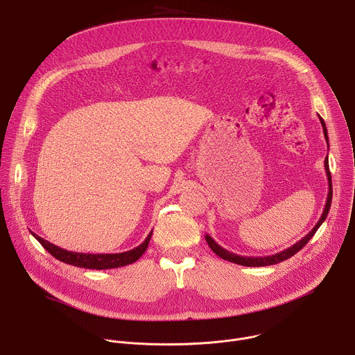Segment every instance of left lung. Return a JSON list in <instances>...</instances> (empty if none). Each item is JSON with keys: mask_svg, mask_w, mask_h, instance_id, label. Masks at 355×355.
<instances>
[{"mask_svg": "<svg viewBox=\"0 0 355 355\" xmlns=\"http://www.w3.org/2000/svg\"><path fill=\"white\" fill-rule=\"evenodd\" d=\"M319 119H320V123H322V128H323V133H324V139H326V143H327V147H329V136H327V128H326V123L322 119V116L319 115ZM324 170H326V175H327V182H329V193H327V199H326V205H324V209H323V214L320 216V219L318 220V223L315 225V227L303 237L302 240H299L297 243H295L293 245H291L289 248L286 250H282L279 252H277V254H272V256H264V257H244V256H239V254H234V252L232 251H227L226 248H223L222 245H219L209 234L205 236V240L208 241L209 247L212 248V251L215 252V254H218L220 259L226 260V261H230V263H234V264H239V266H244V267H266V266H274V264H278L281 261H285L288 259H291L293 254H296V252L302 248L305 247L308 244V241L315 236V233L318 232V229L322 226V223L326 220L327 215H329V211H330V205H331V198H333V185H331V174H330V168H329V159L326 157L324 160Z\"/></svg>", "mask_w": 355, "mask_h": 355, "instance_id": "8db88e82", "label": "left lung"}]
</instances>
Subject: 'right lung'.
I'll return each instance as SVG.
<instances>
[{
    "instance_id": "1",
    "label": "right lung",
    "mask_w": 355,
    "mask_h": 355,
    "mask_svg": "<svg viewBox=\"0 0 355 355\" xmlns=\"http://www.w3.org/2000/svg\"><path fill=\"white\" fill-rule=\"evenodd\" d=\"M151 233H153V230L148 233V236L144 239V241L141 244H139L137 247L123 251V252H114V254H89V252L69 251L62 247H58L56 244H52L50 241L42 239L40 236H37L35 233H32V234L50 252V254L66 264L80 267V268H89V270H110V268L125 267V266H129V264L137 261L143 256V252L146 251V248L148 245Z\"/></svg>"
}]
</instances>
